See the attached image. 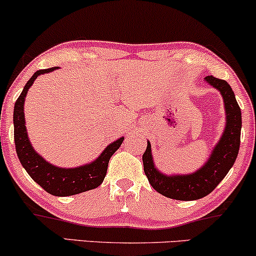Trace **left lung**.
<instances>
[{
    "mask_svg": "<svg viewBox=\"0 0 256 256\" xmlns=\"http://www.w3.org/2000/svg\"><path fill=\"white\" fill-rule=\"evenodd\" d=\"M207 83L220 91L226 110L225 131L204 166L192 174L165 176L155 168L150 143L143 154V167L149 183L158 194L173 200L192 201L207 196L230 171L240 150L242 114L230 84L213 76L204 78Z\"/></svg>",
    "mask_w": 256,
    "mask_h": 256,
    "instance_id": "obj_1",
    "label": "left lung"
}]
</instances>
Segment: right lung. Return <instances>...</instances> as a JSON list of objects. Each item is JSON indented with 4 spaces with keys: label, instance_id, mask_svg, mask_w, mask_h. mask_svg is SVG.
Instances as JSON below:
<instances>
[{
    "label": "right lung",
    "instance_id": "1",
    "mask_svg": "<svg viewBox=\"0 0 256 256\" xmlns=\"http://www.w3.org/2000/svg\"><path fill=\"white\" fill-rule=\"evenodd\" d=\"M55 68L58 67L37 71L28 79L24 86V90L18 98L16 104H14L13 114L14 142H16L18 158H19L22 167L38 185H40L46 192L54 196H71L95 189L101 185L106 177V173H107L110 158L122 146L124 137L119 138L118 140L108 146L94 162L89 165L76 167V168L55 167L46 162L40 155H38L32 148L28 137V132H26L24 116L25 96L38 76L54 71Z\"/></svg>",
    "mask_w": 256,
    "mask_h": 256
}]
</instances>
